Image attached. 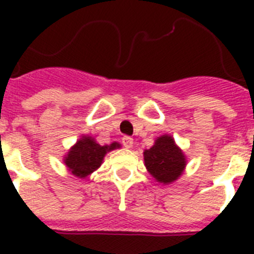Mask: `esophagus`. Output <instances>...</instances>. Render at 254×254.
Instances as JSON below:
<instances>
[{"mask_svg": "<svg viewBox=\"0 0 254 254\" xmlns=\"http://www.w3.org/2000/svg\"><path fill=\"white\" fill-rule=\"evenodd\" d=\"M122 143L126 149H131L132 145H133V138L129 137V136H125V137H122Z\"/></svg>", "mask_w": 254, "mask_h": 254, "instance_id": "obj_1", "label": "esophagus"}]
</instances>
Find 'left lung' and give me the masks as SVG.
<instances>
[{
  "mask_svg": "<svg viewBox=\"0 0 254 254\" xmlns=\"http://www.w3.org/2000/svg\"><path fill=\"white\" fill-rule=\"evenodd\" d=\"M145 165L155 179L164 185L177 181L186 167V158L172 136L163 134L143 152Z\"/></svg>",
  "mask_w": 254,
  "mask_h": 254,
  "instance_id": "obj_1",
  "label": "left lung"
}]
</instances>
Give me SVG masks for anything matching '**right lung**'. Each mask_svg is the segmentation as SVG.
Listing matches in <instances>:
<instances>
[{
    "label": "right lung",
    "mask_w": 254,
    "mask_h": 254,
    "mask_svg": "<svg viewBox=\"0 0 254 254\" xmlns=\"http://www.w3.org/2000/svg\"><path fill=\"white\" fill-rule=\"evenodd\" d=\"M121 145L113 142L107 146H100L91 137H82L69 150L64 159V164L75 177L85 178L100 167L107 151L117 149Z\"/></svg>",
    "instance_id": "right-lung-1"
}]
</instances>
